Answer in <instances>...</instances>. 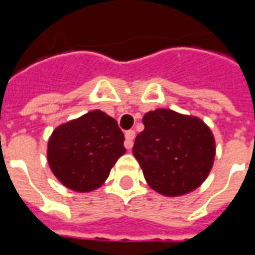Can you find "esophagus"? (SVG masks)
<instances>
[{
	"label": "esophagus",
	"mask_w": 255,
	"mask_h": 255,
	"mask_svg": "<svg viewBox=\"0 0 255 255\" xmlns=\"http://www.w3.org/2000/svg\"><path fill=\"white\" fill-rule=\"evenodd\" d=\"M133 139H135V131L133 129H129L126 132V142H124V146L126 149H131L133 146Z\"/></svg>",
	"instance_id": "obj_1"
}]
</instances>
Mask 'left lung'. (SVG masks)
<instances>
[{"instance_id": "left-lung-1", "label": "left lung", "mask_w": 255, "mask_h": 255, "mask_svg": "<svg viewBox=\"0 0 255 255\" xmlns=\"http://www.w3.org/2000/svg\"><path fill=\"white\" fill-rule=\"evenodd\" d=\"M144 129L135 139L132 154L154 191L179 197L198 188L213 166V133L195 116L155 109L143 116Z\"/></svg>"}]
</instances>
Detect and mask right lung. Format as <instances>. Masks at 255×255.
Instances as JSON below:
<instances>
[{"instance_id":"add662e5","label":"right lung","mask_w":255,"mask_h":255,"mask_svg":"<svg viewBox=\"0 0 255 255\" xmlns=\"http://www.w3.org/2000/svg\"><path fill=\"white\" fill-rule=\"evenodd\" d=\"M124 153V133L113 117L101 111L58 126L47 143L53 175L78 192L101 187Z\"/></svg>"}]
</instances>
